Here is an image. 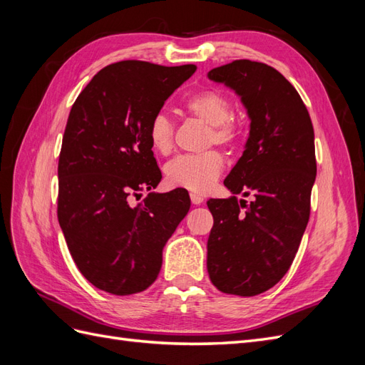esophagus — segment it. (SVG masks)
Instances as JSON below:
<instances>
[{
  "instance_id": "1",
  "label": "esophagus",
  "mask_w": 365,
  "mask_h": 365,
  "mask_svg": "<svg viewBox=\"0 0 365 365\" xmlns=\"http://www.w3.org/2000/svg\"><path fill=\"white\" fill-rule=\"evenodd\" d=\"M190 200H192V204H195V205H200V204H202V202H204V196H202V195H200V193H195V192H192V193H190Z\"/></svg>"
}]
</instances>
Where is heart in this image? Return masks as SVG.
<instances>
[{
  "label": "heart",
  "mask_w": 365,
  "mask_h": 365,
  "mask_svg": "<svg viewBox=\"0 0 365 365\" xmlns=\"http://www.w3.org/2000/svg\"><path fill=\"white\" fill-rule=\"evenodd\" d=\"M185 111L208 126V143L222 146H235L240 138L237 121L230 117L233 105L230 98L217 90H204L192 94L184 102ZM148 138L152 150L165 155L173 148V125L170 118L158 113L152 117L148 128ZM224 168V157L217 150L180 155L165 164L164 176L173 187L192 190L196 193L207 192Z\"/></svg>",
  "instance_id": "1"
}]
</instances>
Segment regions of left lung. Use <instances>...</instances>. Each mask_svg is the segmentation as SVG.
<instances>
[{"label":"left lung","instance_id":"8db88e82","mask_svg":"<svg viewBox=\"0 0 365 365\" xmlns=\"http://www.w3.org/2000/svg\"><path fill=\"white\" fill-rule=\"evenodd\" d=\"M207 76L240 97L251 121L224 181L233 196L207 201V271L219 291L252 297L282 280L300 247L317 176L314 128L300 94L267 63L240 59Z\"/></svg>","mask_w":365,"mask_h":365}]
</instances>
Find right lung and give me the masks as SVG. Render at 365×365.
<instances>
[{
	"instance_id": "obj_1",
	"label": "right lung",
	"mask_w": 365,
	"mask_h": 365,
	"mask_svg": "<svg viewBox=\"0 0 365 365\" xmlns=\"http://www.w3.org/2000/svg\"><path fill=\"white\" fill-rule=\"evenodd\" d=\"M196 71L121 61L98 71L76 98L63 132L58 219L77 268L96 288L130 295L155 282L163 248L190 208L187 190L150 192L161 170L148 128Z\"/></svg>"
}]
</instances>
